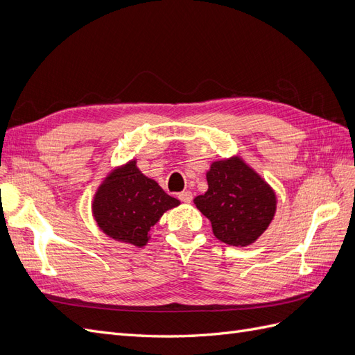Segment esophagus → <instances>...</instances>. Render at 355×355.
I'll return each instance as SVG.
<instances>
[{
	"label": "esophagus",
	"mask_w": 355,
	"mask_h": 355,
	"mask_svg": "<svg viewBox=\"0 0 355 355\" xmlns=\"http://www.w3.org/2000/svg\"><path fill=\"white\" fill-rule=\"evenodd\" d=\"M178 197H179L180 201L191 202V201H192V192H191V191H184V192H180V194H179Z\"/></svg>",
	"instance_id": "esophagus-1"
}]
</instances>
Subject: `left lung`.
<instances>
[{
	"label": "left lung",
	"mask_w": 355,
	"mask_h": 355,
	"mask_svg": "<svg viewBox=\"0 0 355 355\" xmlns=\"http://www.w3.org/2000/svg\"><path fill=\"white\" fill-rule=\"evenodd\" d=\"M207 184L206 194L194 202L211 222L214 237L241 247L261 237L275 213L277 201L270 185L237 157L213 163Z\"/></svg>",
	"instance_id": "1"
}]
</instances>
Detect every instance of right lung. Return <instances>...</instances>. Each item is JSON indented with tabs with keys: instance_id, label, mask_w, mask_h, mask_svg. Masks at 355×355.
<instances>
[{
	"instance_id": "right-lung-1",
	"label": "right lung",
	"mask_w": 355,
	"mask_h": 355,
	"mask_svg": "<svg viewBox=\"0 0 355 355\" xmlns=\"http://www.w3.org/2000/svg\"><path fill=\"white\" fill-rule=\"evenodd\" d=\"M179 204L155 180L144 176L136 161H130L103 180L94 196L93 214L108 237L142 247L149 240V230L163 213Z\"/></svg>"
}]
</instances>
